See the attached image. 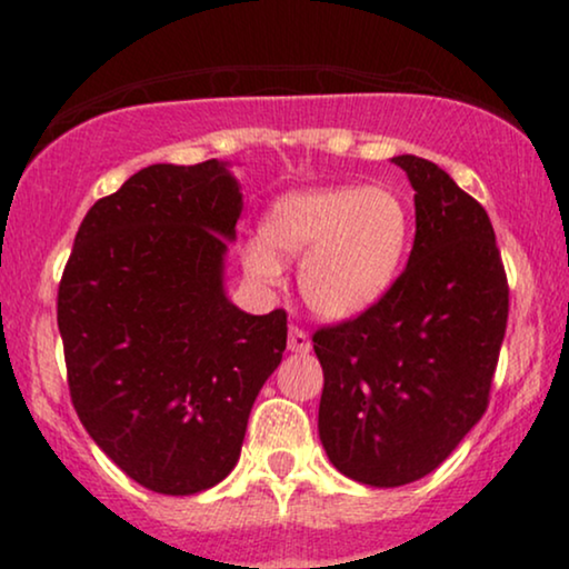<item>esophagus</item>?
<instances>
[{
	"label": "esophagus",
	"instance_id": "34e87169",
	"mask_svg": "<svg viewBox=\"0 0 569 569\" xmlns=\"http://www.w3.org/2000/svg\"><path fill=\"white\" fill-rule=\"evenodd\" d=\"M310 348H312L310 337H307L302 329H297V326H291V329H289V350L291 352H302V356H305V352H310Z\"/></svg>",
	"mask_w": 569,
	"mask_h": 569
}]
</instances>
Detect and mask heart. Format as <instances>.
<instances>
[{"instance_id": "1", "label": "heart", "mask_w": 569, "mask_h": 569, "mask_svg": "<svg viewBox=\"0 0 569 569\" xmlns=\"http://www.w3.org/2000/svg\"><path fill=\"white\" fill-rule=\"evenodd\" d=\"M409 243L411 213L396 189L312 187L272 202L262 238L243 248V267L251 278L276 283L280 259L302 257L305 305L323 321H350L393 289Z\"/></svg>"}]
</instances>
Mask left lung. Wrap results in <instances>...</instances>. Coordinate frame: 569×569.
Masks as SVG:
<instances>
[{"instance_id": "obj_1", "label": "left lung", "mask_w": 569, "mask_h": 569, "mask_svg": "<svg viewBox=\"0 0 569 569\" xmlns=\"http://www.w3.org/2000/svg\"><path fill=\"white\" fill-rule=\"evenodd\" d=\"M415 246L382 302L316 331L318 436L339 473L403 487L441 466L487 409L508 321L492 221L436 162L398 154Z\"/></svg>"}]
</instances>
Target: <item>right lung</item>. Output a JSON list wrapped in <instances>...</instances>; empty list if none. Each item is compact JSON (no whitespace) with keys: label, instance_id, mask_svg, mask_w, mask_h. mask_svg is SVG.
Segmentation results:
<instances>
[{"label":"right lung","instance_id":"right-lung-1","mask_svg":"<svg viewBox=\"0 0 569 569\" xmlns=\"http://www.w3.org/2000/svg\"><path fill=\"white\" fill-rule=\"evenodd\" d=\"M240 211L230 162L141 168L90 208L58 286L77 417L152 492H206L232 471L283 358L286 312L227 297Z\"/></svg>","mask_w":569,"mask_h":569}]
</instances>
